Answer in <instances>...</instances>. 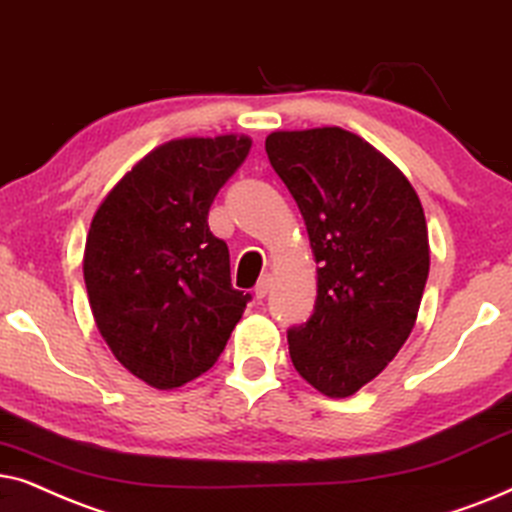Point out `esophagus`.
I'll list each match as a JSON object with an SVG mask.
<instances>
[{"mask_svg": "<svg viewBox=\"0 0 512 512\" xmlns=\"http://www.w3.org/2000/svg\"><path fill=\"white\" fill-rule=\"evenodd\" d=\"M269 288H271V276L264 274L260 281H257V285H255V297L257 299H264V297H267Z\"/></svg>", "mask_w": 512, "mask_h": 512, "instance_id": "esophagus-1", "label": "esophagus"}]
</instances>
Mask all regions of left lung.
<instances>
[{
	"label": "left lung",
	"instance_id": "8db88e82",
	"mask_svg": "<svg viewBox=\"0 0 512 512\" xmlns=\"http://www.w3.org/2000/svg\"><path fill=\"white\" fill-rule=\"evenodd\" d=\"M264 147L318 264L311 318L288 332L292 365L327 398H349L417 323L431 267L424 208L403 170L339 126L274 131Z\"/></svg>",
	"mask_w": 512,
	"mask_h": 512
}]
</instances>
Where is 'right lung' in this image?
I'll return each mask as SVG.
<instances>
[{"label": "right lung", "mask_w": 512, "mask_h": 512, "mask_svg": "<svg viewBox=\"0 0 512 512\" xmlns=\"http://www.w3.org/2000/svg\"><path fill=\"white\" fill-rule=\"evenodd\" d=\"M250 147L236 133L163 142L91 220L84 281L95 325L114 358L159 391L217 363L250 299L231 288L229 248L208 227L210 203Z\"/></svg>", "instance_id": "1"}]
</instances>
